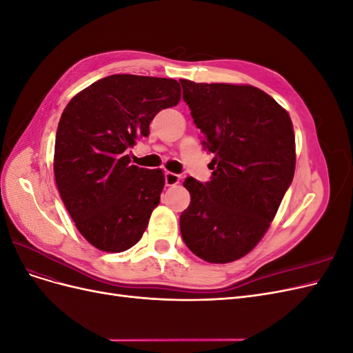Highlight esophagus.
I'll return each mask as SVG.
<instances>
[{"mask_svg": "<svg viewBox=\"0 0 353 353\" xmlns=\"http://www.w3.org/2000/svg\"><path fill=\"white\" fill-rule=\"evenodd\" d=\"M165 183L168 187H174L179 183V175L174 174V172H166L165 174Z\"/></svg>", "mask_w": 353, "mask_h": 353, "instance_id": "34e87169", "label": "esophagus"}]
</instances>
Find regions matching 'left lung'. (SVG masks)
Masks as SVG:
<instances>
[{
    "label": "left lung",
    "instance_id": "left-lung-1",
    "mask_svg": "<svg viewBox=\"0 0 353 353\" xmlns=\"http://www.w3.org/2000/svg\"><path fill=\"white\" fill-rule=\"evenodd\" d=\"M183 99L213 154L212 179L187 178L191 196L181 213L187 248L210 263L234 262L268 231L296 168L290 116L252 85L179 79Z\"/></svg>",
    "mask_w": 353,
    "mask_h": 353
}]
</instances>
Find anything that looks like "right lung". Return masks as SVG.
<instances>
[{
    "instance_id": "1",
    "label": "right lung",
    "mask_w": 353,
    "mask_h": 353,
    "mask_svg": "<svg viewBox=\"0 0 353 353\" xmlns=\"http://www.w3.org/2000/svg\"><path fill=\"white\" fill-rule=\"evenodd\" d=\"M175 79L112 74L78 92L60 117L54 178L82 237L103 252L135 245L165 187L162 169L131 165L126 154L150 134V122L176 105Z\"/></svg>"
}]
</instances>
